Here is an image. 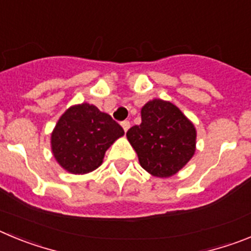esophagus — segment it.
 <instances>
[{
	"label": "esophagus",
	"mask_w": 251,
	"mask_h": 251,
	"mask_svg": "<svg viewBox=\"0 0 251 251\" xmlns=\"http://www.w3.org/2000/svg\"><path fill=\"white\" fill-rule=\"evenodd\" d=\"M122 127H123V129H124V132H127L128 129H129V127H130V123H129V121H123L122 122Z\"/></svg>",
	"instance_id": "obj_1"
}]
</instances>
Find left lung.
I'll use <instances>...</instances> for the list:
<instances>
[{"mask_svg": "<svg viewBox=\"0 0 251 251\" xmlns=\"http://www.w3.org/2000/svg\"><path fill=\"white\" fill-rule=\"evenodd\" d=\"M141 117L142 123L127 132L139 163L152 176H174L194 156L195 126L175 104L162 99L146 103Z\"/></svg>", "mask_w": 251, "mask_h": 251, "instance_id": "left-lung-1", "label": "left lung"}]
</instances>
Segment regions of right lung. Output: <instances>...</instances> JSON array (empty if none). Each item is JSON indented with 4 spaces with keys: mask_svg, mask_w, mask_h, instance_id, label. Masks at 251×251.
<instances>
[{
    "mask_svg": "<svg viewBox=\"0 0 251 251\" xmlns=\"http://www.w3.org/2000/svg\"><path fill=\"white\" fill-rule=\"evenodd\" d=\"M123 128L93 104L70 106L51 133V151L64 170L84 175L98 168Z\"/></svg>",
    "mask_w": 251,
    "mask_h": 251,
    "instance_id": "add662e5",
    "label": "right lung"
}]
</instances>
